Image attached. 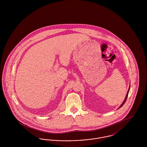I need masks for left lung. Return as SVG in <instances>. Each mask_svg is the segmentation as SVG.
<instances>
[{"label": "left lung", "mask_w": 147, "mask_h": 147, "mask_svg": "<svg viewBox=\"0 0 147 147\" xmlns=\"http://www.w3.org/2000/svg\"><path fill=\"white\" fill-rule=\"evenodd\" d=\"M129 90H130V85H129V89H128V90L127 91V94H126V98H125V100H124V101H123V102H122V104H121V105H120V106L119 107V108H118V109H119V108H121L123 104L125 103V102H126V100H127V96H128V92H129Z\"/></svg>", "instance_id": "8db88e82"}]
</instances>
